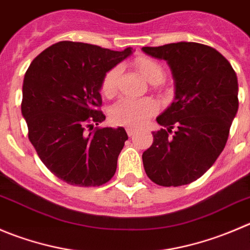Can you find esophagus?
Returning <instances> with one entry per match:
<instances>
[{
  "label": "esophagus",
  "instance_id": "obj_1",
  "mask_svg": "<svg viewBox=\"0 0 250 250\" xmlns=\"http://www.w3.org/2000/svg\"><path fill=\"white\" fill-rule=\"evenodd\" d=\"M125 132H127V134L129 135V137H132V135L134 134L135 132H137V129H135V128H133V127H127V128H125Z\"/></svg>",
  "mask_w": 250,
  "mask_h": 250
}]
</instances>
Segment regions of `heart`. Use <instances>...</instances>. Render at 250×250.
I'll list each match as a JSON object with an SVG mask.
<instances>
[{
    "mask_svg": "<svg viewBox=\"0 0 250 250\" xmlns=\"http://www.w3.org/2000/svg\"><path fill=\"white\" fill-rule=\"evenodd\" d=\"M135 67L147 82L152 84L161 83L165 79V69L157 61L150 57H138ZM121 74V67L115 66L108 69L101 81V91L107 98H112L117 90V82ZM159 108L156 101L151 98L120 99L111 107L110 118L115 125L137 127L144 123Z\"/></svg>",
    "mask_w": 250,
    "mask_h": 250,
    "instance_id": "heart-1",
    "label": "heart"
}]
</instances>
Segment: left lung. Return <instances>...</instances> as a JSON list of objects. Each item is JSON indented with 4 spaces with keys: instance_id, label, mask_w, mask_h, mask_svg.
Here are the masks:
<instances>
[{
    "instance_id": "left-lung-1",
    "label": "left lung",
    "mask_w": 250,
    "mask_h": 250,
    "mask_svg": "<svg viewBox=\"0 0 250 250\" xmlns=\"http://www.w3.org/2000/svg\"><path fill=\"white\" fill-rule=\"evenodd\" d=\"M168 62L176 100L156 118L152 144L143 152L147 177L162 187L189 184L214 165L229 139L238 110V82L217 50L198 42L143 47Z\"/></svg>"
}]
</instances>
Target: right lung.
Returning a JSON list of instances; mask_svg holds the SVG:
<instances>
[{
  "label": "right lung",
  "instance_id": "obj_1",
  "mask_svg": "<svg viewBox=\"0 0 250 250\" xmlns=\"http://www.w3.org/2000/svg\"><path fill=\"white\" fill-rule=\"evenodd\" d=\"M60 41L36 56L24 77L21 113L28 138L46 167L66 183L99 187L110 181L128 139L125 128L98 127L101 81L130 55Z\"/></svg>",
  "mask_w": 250,
  "mask_h": 250
}]
</instances>
